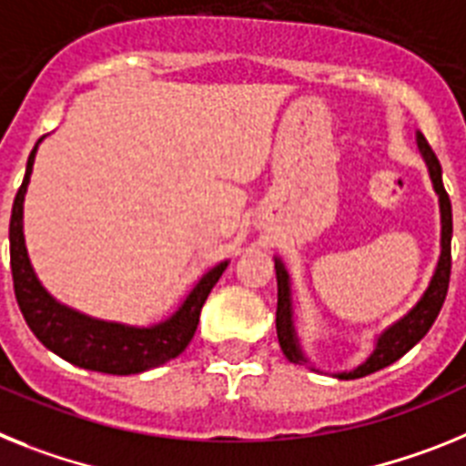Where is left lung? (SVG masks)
<instances>
[{
	"label": "left lung",
	"instance_id": "8db88e82",
	"mask_svg": "<svg viewBox=\"0 0 466 466\" xmlns=\"http://www.w3.org/2000/svg\"><path fill=\"white\" fill-rule=\"evenodd\" d=\"M415 143H418L420 157L424 159V166L429 171V180H431V187H434L436 197H439V210H441V256L439 262L434 267V274L429 279V286L424 289V293L420 295V300L410 307V309L403 314L401 319H396L394 323H390L382 333L375 338L373 351L366 356V361L359 363L351 370H339L333 373L339 380H356L363 378V375H370L380 368H387L390 363L399 361L408 350L418 345L420 339L429 333L431 323L439 317L443 300H446L448 293V281H451V238H452V208L451 199H448L446 187H443V177H441V164L436 159V155L431 152L429 143L424 140L422 133L415 136ZM274 269H277V335L279 345H281L286 359L293 363H302V366H309V359L305 356V350L300 345V338H298V329H295L293 319V293H290V274L283 265V260L279 256H274ZM311 370H317L314 366H309Z\"/></svg>",
	"mask_w": 466,
	"mask_h": 466
}]
</instances>
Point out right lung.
<instances>
[{
  "instance_id": "right-lung-1",
  "label": "right lung",
  "mask_w": 466,
  "mask_h": 466,
  "mask_svg": "<svg viewBox=\"0 0 466 466\" xmlns=\"http://www.w3.org/2000/svg\"><path fill=\"white\" fill-rule=\"evenodd\" d=\"M42 136L27 157L25 177L15 194L11 210L9 244H11V274H14L15 300L25 317L27 326L46 350L58 354L65 361L75 363L86 370H98L107 375H136L171 361L183 354L189 339L194 338L199 323L201 307L206 298L228 269L229 260L213 265L199 277L171 317L161 319L149 326L107 321L91 317L75 307L65 305L48 293L39 281L30 256H27L25 232H23V204H25L27 185H30L32 166L42 145Z\"/></svg>"
}]
</instances>
